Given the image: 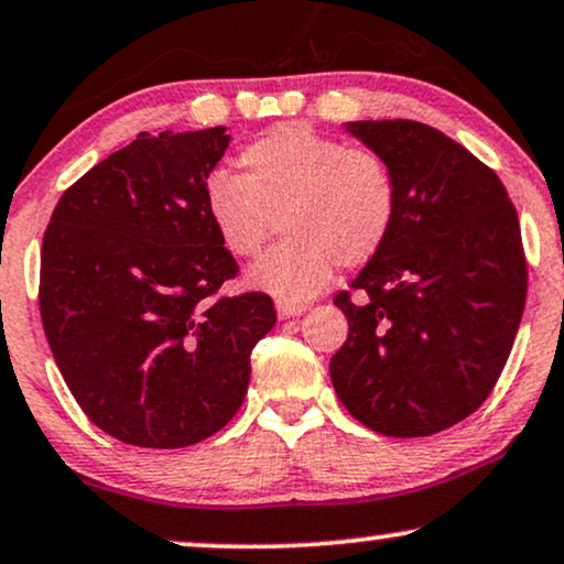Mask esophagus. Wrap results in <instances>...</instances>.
<instances>
[{
    "label": "esophagus",
    "mask_w": 564,
    "mask_h": 564,
    "mask_svg": "<svg viewBox=\"0 0 564 564\" xmlns=\"http://www.w3.org/2000/svg\"><path fill=\"white\" fill-rule=\"evenodd\" d=\"M275 310L281 319H291V317H299V314L304 312V304L302 302H283V299H278Z\"/></svg>",
    "instance_id": "34e87169"
}]
</instances>
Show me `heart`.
<instances>
[{
    "label": "heart",
    "mask_w": 564,
    "mask_h": 564,
    "mask_svg": "<svg viewBox=\"0 0 564 564\" xmlns=\"http://www.w3.org/2000/svg\"><path fill=\"white\" fill-rule=\"evenodd\" d=\"M242 177L214 172L204 185L208 224L231 258H254L250 286L304 302L333 275L358 268L387 242L397 216V180L384 156L345 147L306 126H275L239 152Z\"/></svg>",
    "instance_id": "1"
}]
</instances>
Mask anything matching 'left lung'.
<instances>
[{
    "label": "left lung",
    "mask_w": 564,
    "mask_h": 564,
    "mask_svg": "<svg viewBox=\"0 0 564 564\" xmlns=\"http://www.w3.org/2000/svg\"><path fill=\"white\" fill-rule=\"evenodd\" d=\"M352 137L397 180L387 242L335 296L348 340L329 360L345 410L394 438L469 417L513 348L529 270L500 177L469 149L417 120H356Z\"/></svg>",
    "instance_id": "1"
}]
</instances>
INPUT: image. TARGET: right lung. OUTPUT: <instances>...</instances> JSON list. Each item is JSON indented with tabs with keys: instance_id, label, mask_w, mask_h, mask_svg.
<instances>
[{
	"instance_id": "1",
	"label": "right lung",
	"mask_w": 564,
	"mask_h": 564,
	"mask_svg": "<svg viewBox=\"0 0 564 564\" xmlns=\"http://www.w3.org/2000/svg\"><path fill=\"white\" fill-rule=\"evenodd\" d=\"M227 147L224 126L139 133L58 198L43 235L51 352L85 415L123 444L183 448L221 431L275 325L268 294L216 296L239 273L204 208Z\"/></svg>"
}]
</instances>
